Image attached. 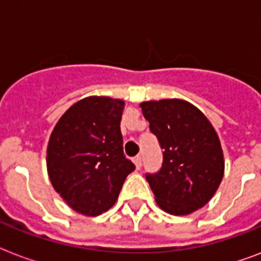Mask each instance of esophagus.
Returning a JSON list of instances; mask_svg holds the SVG:
<instances>
[{
	"mask_svg": "<svg viewBox=\"0 0 261 261\" xmlns=\"http://www.w3.org/2000/svg\"><path fill=\"white\" fill-rule=\"evenodd\" d=\"M133 161H134L137 169H141V167H142V157H141V155H137V157H134Z\"/></svg>",
	"mask_w": 261,
	"mask_h": 261,
	"instance_id": "34e87169",
	"label": "esophagus"
}]
</instances>
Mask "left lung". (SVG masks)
<instances>
[{"label":"left lung","instance_id":"obj_1","mask_svg":"<svg viewBox=\"0 0 261 261\" xmlns=\"http://www.w3.org/2000/svg\"><path fill=\"white\" fill-rule=\"evenodd\" d=\"M163 149V167L146 180L164 211L188 215L208 203L222 181L225 161L218 134L202 111L180 98L141 102Z\"/></svg>","mask_w":261,"mask_h":261}]
</instances>
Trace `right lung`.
Instances as JSON below:
<instances>
[{
    "mask_svg": "<svg viewBox=\"0 0 261 261\" xmlns=\"http://www.w3.org/2000/svg\"><path fill=\"white\" fill-rule=\"evenodd\" d=\"M124 101L107 96L80 100L61 116L47 146L54 190L74 211L96 217L114 206L135 165L123 153Z\"/></svg>",
    "mask_w": 261,
    "mask_h": 261,
    "instance_id": "1",
    "label": "right lung"
}]
</instances>
